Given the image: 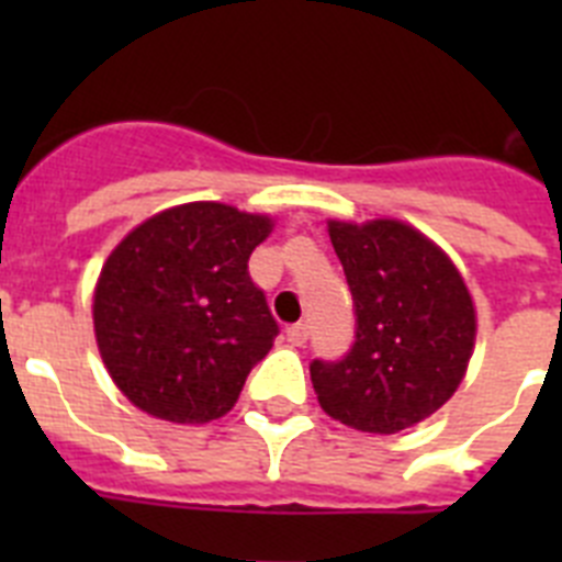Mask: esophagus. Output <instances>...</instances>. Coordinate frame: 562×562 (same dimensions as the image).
I'll list each match as a JSON object with an SVG mask.
<instances>
[{"instance_id":"34e87169","label":"esophagus","mask_w":562,"mask_h":562,"mask_svg":"<svg viewBox=\"0 0 562 562\" xmlns=\"http://www.w3.org/2000/svg\"><path fill=\"white\" fill-rule=\"evenodd\" d=\"M286 340L292 342V346H304L306 340H310V324H292L290 329H286Z\"/></svg>"}]
</instances>
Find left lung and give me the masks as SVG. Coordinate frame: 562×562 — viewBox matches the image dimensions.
<instances>
[{"instance_id":"1","label":"left lung","mask_w":562,"mask_h":562,"mask_svg":"<svg viewBox=\"0 0 562 562\" xmlns=\"http://www.w3.org/2000/svg\"><path fill=\"white\" fill-rule=\"evenodd\" d=\"M329 236L355 301V342L337 360L310 362L317 402L349 428L396 434L459 389L473 301L453 261L402 222H329Z\"/></svg>"}]
</instances>
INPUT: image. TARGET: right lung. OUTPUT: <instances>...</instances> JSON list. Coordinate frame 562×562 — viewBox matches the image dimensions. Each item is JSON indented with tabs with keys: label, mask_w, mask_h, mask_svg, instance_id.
<instances>
[{
	"label": "right lung",
	"mask_w": 562,
	"mask_h": 562,
	"mask_svg": "<svg viewBox=\"0 0 562 562\" xmlns=\"http://www.w3.org/2000/svg\"><path fill=\"white\" fill-rule=\"evenodd\" d=\"M267 216L220 202L171 207L123 238L95 290V337L114 385L182 425L225 416L278 335L250 252Z\"/></svg>",
	"instance_id": "obj_1"
}]
</instances>
